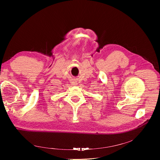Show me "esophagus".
Listing matches in <instances>:
<instances>
[{"label": "esophagus", "mask_w": 160, "mask_h": 160, "mask_svg": "<svg viewBox=\"0 0 160 160\" xmlns=\"http://www.w3.org/2000/svg\"><path fill=\"white\" fill-rule=\"evenodd\" d=\"M71 83H72V85H76V84H77V81H72Z\"/></svg>", "instance_id": "34e87169"}]
</instances>
